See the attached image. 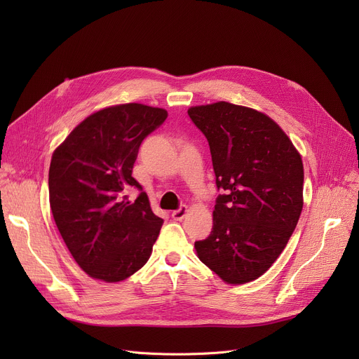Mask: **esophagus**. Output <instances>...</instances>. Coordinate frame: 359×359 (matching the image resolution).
Segmentation results:
<instances>
[{
	"label": "esophagus",
	"instance_id": "1",
	"mask_svg": "<svg viewBox=\"0 0 359 359\" xmlns=\"http://www.w3.org/2000/svg\"><path fill=\"white\" fill-rule=\"evenodd\" d=\"M186 212H187V208H186V206L183 205V206H180L179 210H176V211H173V212H172V217H173V219L180 221V219L186 215Z\"/></svg>",
	"mask_w": 359,
	"mask_h": 359
}]
</instances>
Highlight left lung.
<instances>
[{"instance_id": "1", "label": "left lung", "mask_w": 359, "mask_h": 359, "mask_svg": "<svg viewBox=\"0 0 359 359\" xmlns=\"http://www.w3.org/2000/svg\"><path fill=\"white\" fill-rule=\"evenodd\" d=\"M187 115L208 140L217 196L214 225L195 241L198 257L229 284L265 273L294 233L303 211L304 167L269 116L218 102Z\"/></svg>"}]
</instances>
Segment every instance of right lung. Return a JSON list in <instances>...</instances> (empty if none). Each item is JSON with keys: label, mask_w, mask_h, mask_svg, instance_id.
<instances>
[{"label": "right lung", "mask_w": 359, "mask_h": 359, "mask_svg": "<svg viewBox=\"0 0 359 359\" xmlns=\"http://www.w3.org/2000/svg\"><path fill=\"white\" fill-rule=\"evenodd\" d=\"M167 111L138 103L93 113L55 149L50 210L68 250L91 278L119 282L149 259L163 219L151 211L132 167L142 141ZM140 195L132 203L127 192Z\"/></svg>", "instance_id": "1"}]
</instances>
